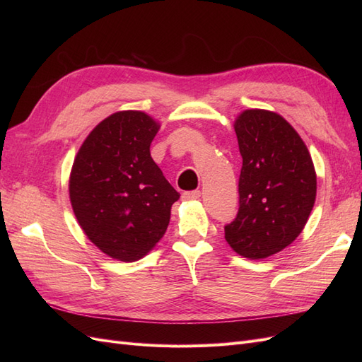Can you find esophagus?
I'll return each mask as SVG.
<instances>
[{
  "mask_svg": "<svg viewBox=\"0 0 362 362\" xmlns=\"http://www.w3.org/2000/svg\"><path fill=\"white\" fill-rule=\"evenodd\" d=\"M201 198V192L199 190H192V192H184L182 193V199L184 201H196Z\"/></svg>",
  "mask_w": 362,
  "mask_h": 362,
  "instance_id": "34e87169",
  "label": "esophagus"
}]
</instances>
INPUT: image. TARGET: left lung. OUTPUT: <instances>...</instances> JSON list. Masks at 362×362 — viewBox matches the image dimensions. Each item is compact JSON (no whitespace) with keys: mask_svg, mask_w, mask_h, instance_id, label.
I'll use <instances>...</instances> for the list:
<instances>
[{"mask_svg":"<svg viewBox=\"0 0 362 362\" xmlns=\"http://www.w3.org/2000/svg\"><path fill=\"white\" fill-rule=\"evenodd\" d=\"M243 164L237 217L225 226L234 252L262 259L291 245L308 222L317 175L303 140L275 112L250 108L234 122Z\"/></svg>","mask_w":362,"mask_h":362,"instance_id":"obj_1","label":"left lung"}]
</instances>
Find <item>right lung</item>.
I'll return each mask as SVG.
<instances>
[{
    "instance_id": "obj_1",
    "label": "right lung",
    "mask_w": 362,
    "mask_h": 362,
    "mask_svg": "<svg viewBox=\"0 0 362 362\" xmlns=\"http://www.w3.org/2000/svg\"><path fill=\"white\" fill-rule=\"evenodd\" d=\"M158 129L145 112H116L90 131L72 164L69 198L78 225L98 249L124 262L154 249L180 199L151 157Z\"/></svg>"
}]
</instances>
